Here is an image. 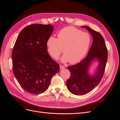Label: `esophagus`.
Returning <instances> with one entry per match:
<instances>
[{
    "label": "esophagus",
    "instance_id": "esophagus-1",
    "mask_svg": "<svg viewBox=\"0 0 120 120\" xmlns=\"http://www.w3.org/2000/svg\"><path fill=\"white\" fill-rule=\"evenodd\" d=\"M60 70H62V69H63V68H64V67L63 66H61V65H60Z\"/></svg>",
    "mask_w": 120,
    "mask_h": 120
}]
</instances>
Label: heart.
Returning <instances> with one entry per match:
<instances>
[{
    "mask_svg": "<svg viewBox=\"0 0 120 120\" xmlns=\"http://www.w3.org/2000/svg\"><path fill=\"white\" fill-rule=\"evenodd\" d=\"M57 38L50 37L47 40L46 46L49 54L56 59L64 50V54L60 61L63 63L70 61L71 64H77L83 59L91 41L88 32H82L73 26L61 29L58 32Z\"/></svg>",
    "mask_w": 120,
    "mask_h": 120,
    "instance_id": "obj_1",
    "label": "heart"
}]
</instances>
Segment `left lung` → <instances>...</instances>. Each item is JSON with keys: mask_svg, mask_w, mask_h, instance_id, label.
I'll return each mask as SVG.
<instances>
[{"mask_svg": "<svg viewBox=\"0 0 120 120\" xmlns=\"http://www.w3.org/2000/svg\"><path fill=\"white\" fill-rule=\"evenodd\" d=\"M93 37V41L87 56L78 64L68 67L71 77L67 82L68 89L75 95L82 96L89 93L101 82L106 68L108 52L103 37L100 33L87 26H83ZM95 60L99 63L96 71L90 75L89 68Z\"/></svg>", "mask_w": 120, "mask_h": 120, "instance_id": "8db88e82", "label": "left lung"}]
</instances>
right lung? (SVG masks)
<instances>
[{"label":"right lung","instance_id":"add662e5","mask_svg":"<svg viewBox=\"0 0 120 120\" xmlns=\"http://www.w3.org/2000/svg\"><path fill=\"white\" fill-rule=\"evenodd\" d=\"M53 27L33 24L25 27L18 36L12 52L13 72L25 91L34 95L44 93L60 65L49 55L46 41Z\"/></svg>","mask_w":120,"mask_h":120}]
</instances>
